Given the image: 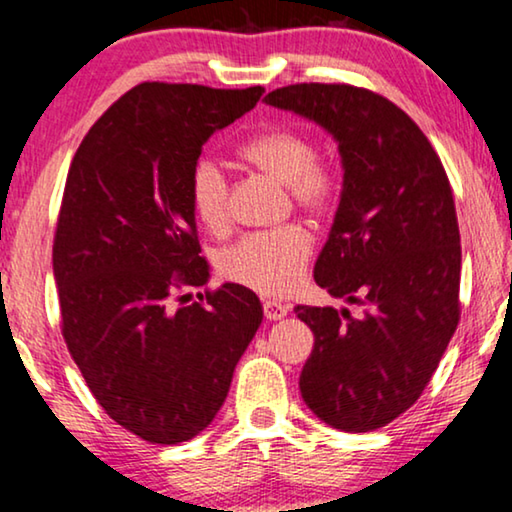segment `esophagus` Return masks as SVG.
<instances>
[{"mask_svg":"<svg viewBox=\"0 0 512 512\" xmlns=\"http://www.w3.org/2000/svg\"><path fill=\"white\" fill-rule=\"evenodd\" d=\"M264 315L266 320H283L287 313H290V306L283 304V301L276 299H264Z\"/></svg>","mask_w":512,"mask_h":512,"instance_id":"34e87169","label":"esophagus"}]
</instances>
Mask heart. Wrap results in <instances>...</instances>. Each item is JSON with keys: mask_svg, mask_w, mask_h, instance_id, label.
Masks as SVG:
<instances>
[{"mask_svg": "<svg viewBox=\"0 0 512 512\" xmlns=\"http://www.w3.org/2000/svg\"><path fill=\"white\" fill-rule=\"evenodd\" d=\"M241 162L283 181L292 199L308 213H325L338 194V171L313 155V143L292 127H266L234 148ZM190 204L211 234L229 229V185L218 164L199 162L190 176ZM313 248L306 227L290 225L253 232L220 255V273L232 283L266 294H283L299 283Z\"/></svg>", "mask_w": 512, "mask_h": 512, "instance_id": "heart-1", "label": "heart"}]
</instances>
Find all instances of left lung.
I'll return each mask as SVG.
<instances>
[{
  "label": "left lung",
  "instance_id": "obj_1",
  "mask_svg": "<svg viewBox=\"0 0 512 512\" xmlns=\"http://www.w3.org/2000/svg\"><path fill=\"white\" fill-rule=\"evenodd\" d=\"M334 136L343 190L315 283L362 308L297 306L315 345L299 376L306 406L362 434L420 399L459 325L462 246L441 157L390 99L345 83H297L264 97Z\"/></svg>",
  "mask_w": 512,
  "mask_h": 512
}]
</instances>
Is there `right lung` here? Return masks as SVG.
<instances>
[{"mask_svg":"<svg viewBox=\"0 0 512 512\" xmlns=\"http://www.w3.org/2000/svg\"><path fill=\"white\" fill-rule=\"evenodd\" d=\"M262 92L141 83L71 160L53 243L62 336L106 415L148 443L190 441L213 422L262 325L243 285L169 304L208 280L190 204L201 146Z\"/></svg>","mask_w":512,"mask_h":512,"instance_id":"add662e5","label":"right lung"}]
</instances>
